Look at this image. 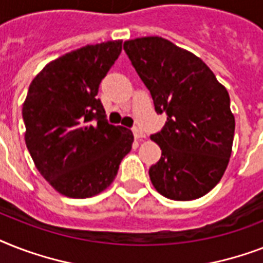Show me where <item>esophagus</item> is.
I'll use <instances>...</instances> for the list:
<instances>
[{"mask_svg":"<svg viewBox=\"0 0 263 263\" xmlns=\"http://www.w3.org/2000/svg\"><path fill=\"white\" fill-rule=\"evenodd\" d=\"M132 132H134V136H135V139L140 140V139H143L144 138V134L143 131L140 129V128H132Z\"/></svg>","mask_w":263,"mask_h":263,"instance_id":"esophagus-1","label":"esophagus"}]
</instances>
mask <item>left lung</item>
<instances>
[{
  "instance_id": "left-lung-1",
  "label": "left lung",
  "mask_w": 263,
  "mask_h": 263,
  "mask_svg": "<svg viewBox=\"0 0 263 263\" xmlns=\"http://www.w3.org/2000/svg\"><path fill=\"white\" fill-rule=\"evenodd\" d=\"M124 50L148 88L157 113L166 115L152 135L162 150L148 175L161 195L194 200L216 187L232 153L235 117L227 88L206 64L161 36L124 42Z\"/></svg>"
}]
</instances>
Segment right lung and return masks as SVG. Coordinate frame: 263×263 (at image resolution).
<instances>
[{"label": "right lung", "mask_w": 263, "mask_h": 263, "mask_svg": "<svg viewBox=\"0 0 263 263\" xmlns=\"http://www.w3.org/2000/svg\"><path fill=\"white\" fill-rule=\"evenodd\" d=\"M121 43L87 45L50 61L31 82L23 103L24 139L35 166L68 198L106 190L131 152V129L107 123L97 98Z\"/></svg>", "instance_id": "1"}]
</instances>
